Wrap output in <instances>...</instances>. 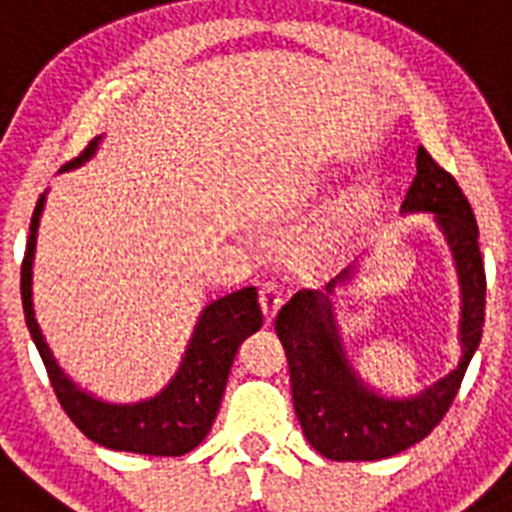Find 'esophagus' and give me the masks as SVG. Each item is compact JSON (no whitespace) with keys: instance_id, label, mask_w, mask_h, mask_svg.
<instances>
[{"instance_id":"esophagus-1","label":"esophagus","mask_w":512,"mask_h":512,"mask_svg":"<svg viewBox=\"0 0 512 512\" xmlns=\"http://www.w3.org/2000/svg\"><path fill=\"white\" fill-rule=\"evenodd\" d=\"M281 302H283L281 286H278L276 281H265L263 286H260V307H263L265 320H268V322L273 320V315L278 312Z\"/></svg>"}]
</instances>
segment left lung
Returning a JSON list of instances; mask_svg holds the SVG:
<instances>
[{
  "label": "left lung",
  "instance_id": "1",
  "mask_svg": "<svg viewBox=\"0 0 512 512\" xmlns=\"http://www.w3.org/2000/svg\"><path fill=\"white\" fill-rule=\"evenodd\" d=\"M401 213H432L448 239L461 281L463 356L450 375L411 398L380 395L351 367L328 299L338 283L351 281L354 265L341 270L325 291H296L276 315V333L289 359L294 409L304 437L330 461H380L424 440L448 414L482 341L487 276L479 226L458 182L422 145Z\"/></svg>",
  "mask_w": 512,
  "mask_h": 512
}]
</instances>
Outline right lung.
I'll use <instances>...</instances> for the list:
<instances>
[{
	"label": "right lung",
	"instance_id": "obj_1",
	"mask_svg": "<svg viewBox=\"0 0 512 512\" xmlns=\"http://www.w3.org/2000/svg\"><path fill=\"white\" fill-rule=\"evenodd\" d=\"M98 143H101V135L90 140L80 156L64 163L62 171L83 166L88 158H93ZM44 203L46 195H41L30 218L28 247H25L23 268H20V294H23L25 325L38 354L44 359L51 388L57 393L62 409L88 440L98 442L103 448L140 455L190 453L213 427L236 351L244 338L252 336L263 325L257 289L249 286V289L221 296L200 312L182 364L161 393L137 403L101 401L64 375L33 312V255H36L38 221L44 213Z\"/></svg>",
	"mask_w": 512,
	"mask_h": 512
}]
</instances>
